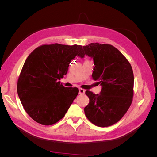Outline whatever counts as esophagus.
<instances>
[{
	"label": "esophagus",
	"instance_id": "1",
	"mask_svg": "<svg viewBox=\"0 0 157 157\" xmlns=\"http://www.w3.org/2000/svg\"><path fill=\"white\" fill-rule=\"evenodd\" d=\"M84 93H85V90H84L82 88H80L79 89V94H80L82 95V94H84Z\"/></svg>",
	"mask_w": 157,
	"mask_h": 157
}]
</instances>
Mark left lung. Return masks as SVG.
<instances>
[{"instance_id": "left-lung-1", "label": "left lung", "mask_w": 157, "mask_h": 157, "mask_svg": "<svg viewBox=\"0 0 157 157\" xmlns=\"http://www.w3.org/2000/svg\"><path fill=\"white\" fill-rule=\"evenodd\" d=\"M84 54L93 58L92 78L102 86L99 94L89 90L90 102L85 115L94 125L107 127L123 117L130 107L134 96V73L129 61L111 44L91 43L83 46Z\"/></svg>"}]
</instances>
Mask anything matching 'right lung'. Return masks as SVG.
Here are the masks:
<instances>
[{
  "label": "right lung",
  "instance_id": "obj_1",
  "mask_svg": "<svg viewBox=\"0 0 157 157\" xmlns=\"http://www.w3.org/2000/svg\"><path fill=\"white\" fill-rule=\"evenodd\" d=\"M80 45L58 43L37 47L27 57L19 76L17 91L26 113L42 125L58 122L77 96V88L64 87L59 80L69 63L81 56Z\"/></svg>",
  "mask_w": 157,
  "mask_h": 157
}]
</instances>
